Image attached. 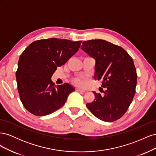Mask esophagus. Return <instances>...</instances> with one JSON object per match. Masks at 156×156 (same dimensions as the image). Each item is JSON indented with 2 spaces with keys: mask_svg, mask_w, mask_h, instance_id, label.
<instances>
[{
  "mask_svg": "<svg viewBox=\"0 0 156 156\" xmlns=\"http://www.w3.org/2000/svg\"><path fill=\"white\" fill-rule=\"evenodd\" d=\"M76 91H77V92H85V90H83V89L79 88H76Z\"/></svg>",
  "mask_w": 156,
  "mask_h": 156,
  "instance_id": "1",
  "label": "esophagus"
}]
</instances>
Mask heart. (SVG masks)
Segmentation results:
<instances>
[{"mask_svg":"<svg viewBox=\"0 0 156 156\" xmlns=\"http://www.w3.org/2000/svg\"><path fill=\"white\" fill-rule=\"evenodd\" d=\"M84 80V77L79 76V77H74L72 79V81H73V83H75V84H77V85H82V84H83Z\"/></svg>","mask_w":156,"mask_h":156,"instance_id":"1","label":"heart"}]
</instances>
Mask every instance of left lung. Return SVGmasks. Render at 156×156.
Instances as JSON below:
<instances>
[{"label":"left lung","instance_id":"8db88e82","mask_svg":"<svg viewBox=\"0 0 156 156\" xmlns=\"http://www.w3.org/2000/svg\"><path fill=\"white\" fill-rule=\"evenodd\" d=\"M82 44L81 49L96 60L94 79L101 80V87L106 88L103 95L93 92L95 98L87 107L101 120H119L135 94L137 75L133 60L123 48L105 40H91Z\"/></svg>","mask_w":156,"mask_h":156}]
</instances>
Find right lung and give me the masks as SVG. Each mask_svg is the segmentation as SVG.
I'll use <instances>...</instances> for the list:
<instances>
[{"label":"right lung","mask_w":156,"mask_h":156,"mask_svg":"<svg viewBox=\"0 0 156 156\" xmlns=\"http://www.w3.org/2000/svg\"><path fill=\"white\" fill-rule=\"evenodd\" d=\"M82 41L49 38L33 41L23 52L16 73L23 106L36 116H45L64 104L75 88L68 83L56 86L51 77L57 67L78 51Z\"/></svg>","instance_id":"right-lung-1"}]
</instances>
